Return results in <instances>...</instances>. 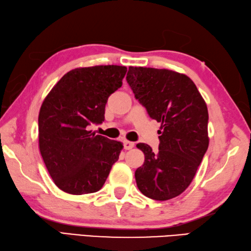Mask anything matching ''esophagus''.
Returning a JSON list of instances; mask_svg holds the SVG:
<instances>
[{
  "label": "esophagus",
  "mask_w": 251,
  "mask_h": 251,
  "mask_svg": "<svg viewBox=\"0 0 251 251\" xmlns=\"http://www.w3.org/2000/svg\"><path fill=\"white\" fill-rule=\"evenodd\" d=\"M124 147L126 150H130L134 147V143L129 142V141H124Z\"/></svg>",
  "instance_id": "obj_1"
}]
</instances>
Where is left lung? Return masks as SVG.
I'll return each mask as SVG.
<instances>
[{
  "label": "left lung",
  "instance_id": "left-lung-1",
  "mask_svg": "<svg viewBox=\"0 0 251 251\" xmlns=\"http://www.w3.org/2000/svg\"><path fill=\"white\" fill-rule=\"evenodd\" d=\"M126 81L150 118L161 124L159 150L136 145L145 154L135 171L140 191L155 201L178 197L190 185L208 148V110L194 82L165 69L130 66Z\"/></svg>",
  "mask_w": 251,
  "mask_h": 251
}]
</instances>
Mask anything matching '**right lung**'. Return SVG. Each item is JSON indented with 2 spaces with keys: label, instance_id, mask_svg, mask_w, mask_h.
Returning <instances> with one entry per match:
<instances>
[{
  "label": "right lung",
  "instance_id": "add662e5",
  "mask_svg": "<svg viewBox=\"0 0 251 251\" xmlns=\"http://www.w3.org/2000/svg\"><path fill=\"white\" fill-rule=\"evenodd\" d=\"M126 66L97 65L68 72L48 93L38 115L40 151L61 190L81 196L99 191L118 161L122 143L96 135L105 105L122 86Z\"/></svg>",
  "mask_w": 251,
  "mask_h": 251
}]
</instances>
